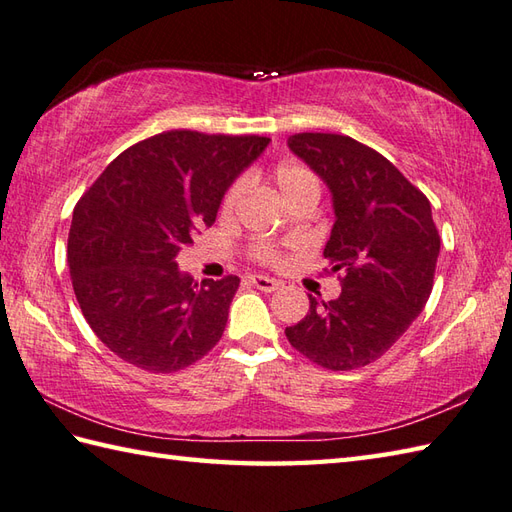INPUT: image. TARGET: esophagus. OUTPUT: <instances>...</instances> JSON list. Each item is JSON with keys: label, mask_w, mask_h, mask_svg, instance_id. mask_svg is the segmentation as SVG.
<instances>
[{"label": "esophagus", "mask_w": 512, "mask_h": 512, "mask_svg": "<svg viewBox=\"0 0 512 512\" xmlns=\"http://www.w3.org/2000/svg\"><path fill=\"white\" fill-rule=\"evenodd\" d=\"M248 284L259 288V290H264V292H273V290L279 288L277 279H270V277H264V275H250Z\"/></svg>", "instance_id": "esophagus-1"}]
</instances>
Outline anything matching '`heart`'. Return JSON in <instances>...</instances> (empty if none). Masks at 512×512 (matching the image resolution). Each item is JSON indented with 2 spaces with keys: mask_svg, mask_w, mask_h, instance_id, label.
I'll use <instances>...</instances> for the list:
<instances>
[{
  "mask_svg": "<svg viewBox=\"0 0 512 512\" xmlns=\"http://www.w3.org/2000/svg\"><path fill=\"white\" fill-rule=\"evenodd\" d=\"M268 178L275 182L281 198H284L290 206H295L297 202H303V200H319L321 195V182L317 178V173L303 165V162H295V160L279 162V165H275L268 171ZM242 193H244L242 178H237L228 184V189L224 191L222 202H220L222 215H231L237 209L239 200H242ZM248 257L253 259V262L264 264V266L281 264L279 246L268 242V239H255V242L248 246Z\"/></svg>",
  "mask_w": 512,
  "mask_h": 512,
  "instance_id": "obj_1",
  "label": "heart"
}]
</instances>
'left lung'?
Returning <instances> with one entry per match:
<instances>
[{
    "label": "left lung",
    "instance_id": "obj_1",
    "mask_svg": "<svg viewBox=\"0 0 512 512\" xmlns=\"http://www.w3.org/2000/svg\"><path fill=\"white\" fill-rule=\"evenodd\" d=\"M290 149L328 182L336 222L323 257L341 295H310V312L286 328L290 345L332 372L383 356L427 303L440 253L431 204L376 149L350 136L303 132Z\"/></svg>",
    "mask_w": 512,
    "mask_h": 512
}]
</instances>
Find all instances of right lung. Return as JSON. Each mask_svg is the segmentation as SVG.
<instances>
[{"instance_id": "1", "label": "right lung", "mask_w": 512, "mask_h": 512, "mask_svg": "<svg viewBox=\"0 0 512 512\" xmlns=\"http://www.w3.org/2000/svg\"><path fill=\"white\" fill-rule=\"evenodd\" d=\"M266 136L171 129L125 149L74 206L72 288L85 321L110 350L145 372L171 374L222 339L239 277L180 275L173 262Z\"/></svg>"}]
</instances>
